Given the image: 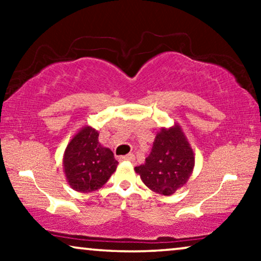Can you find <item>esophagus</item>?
Returning <instances> with one entry per match:
<instances>
[{
	"instance_id": "obj_1",
	"label": "esophagus",
	"mask_w": 261,
	"mask_h": 261,
	"mask_svg": "<svg viewBox=\"0 0 261 261\" xmlns=\"http://www.w3.org/2000/svg\"><path fill=\"white\" fill-rule=\"evenodd\" d=\"M120 161H127V162H134L135 161V155L133 153H128L126 155H122L120 157Z\"/></svg>"
}]
</instances>
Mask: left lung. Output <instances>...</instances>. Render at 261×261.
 Segmentation results:
<instances>
[{"label":"left lung","mask_w":261,"mask_h":261,"mask_svg":"<svg viewBox=\"0 0 261 261\" xmlns=\"http://www.w3.org/2000/svg\"><path fill=\"white\" fill-rule=\"evenodd\" d=\"M194 166V151L176 122L172 127L158 131L151 153L145 163L135 167V172L152 191L169 196L187 184Z\"/></svg>","instance_id":"obj_1"}]
</instances>
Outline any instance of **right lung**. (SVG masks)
Wrapping results in <instances>:
<instances>
[{"instance_id":"obj_1","label":"right lung","mask_w":261,"mask_h":261,"mask_svg":"<svg viewBox=\"0 0 261 261\" xmlns=\"http://www.w3.org/2000/svg\"><path fill=\"white\" fill-rule=\"evenodd\" d=\"M99 133L83 126L68 142L62 166L68 185L79 193H91L103 187L119 162L109 148L100 145Z\"/></svg>"}]
</instances>
